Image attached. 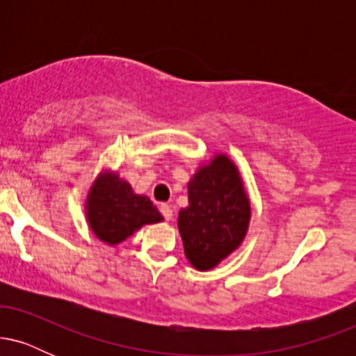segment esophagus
Listing matches in <instances>:
<instances>
[{"label":"esophagus","mask_w":356,"mask_h":356,"mask_svg":"<svg viewBox=\"0 0 356 356\" xmlns=\"http://www.w3.org/2000/svg\"><path fill=\"white\" fill-rule=\"evenodd\" d=\"M161 212H162V216H164V219L165 220H170L172 219V207L169 206V204H161Z\"/></svg>","instance_id":"34e87169"}]
</instances>
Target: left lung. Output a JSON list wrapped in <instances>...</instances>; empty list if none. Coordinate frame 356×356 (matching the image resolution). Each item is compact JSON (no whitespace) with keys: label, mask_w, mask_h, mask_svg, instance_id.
I'll list each match as a JSON object with an SVG mask.
<instances>
[{"label":"left lung","mask_w":356,"mask_h":356,"mask_svg":"<svg viewBox=\"0 0 356 356\" xmlns=\"http://www.w3.org/2000/svg\"><path fill=\"white\" fill-rule=\"evenodd\" d=\"M189 206L179 211L184 254L199 271H209L238 249L251 222V201L238 165L214 154L187 182Z\"/></svg>","instance_id":"left-lung-1"}]
</instances>
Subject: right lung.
Returning a JSON list of instances; mask_svg holds the SVG:
<instances>
[{"mask_svg":"<svg viewBox=\"0 0 356 356\" xmlns=\"http://www.w3.org/2000/svg\"><path fill=\"white\" fill-rule=\"evenodd\" d=\"M85 218L97 239L117 246L147 224L162 222L161 212L144 194H136L125 179L102 169L85 199Z\"/></svg>","mask_w":356,"mask_h":356,"instance_id":"add662e5","label":"right lung"}]
</instances>
